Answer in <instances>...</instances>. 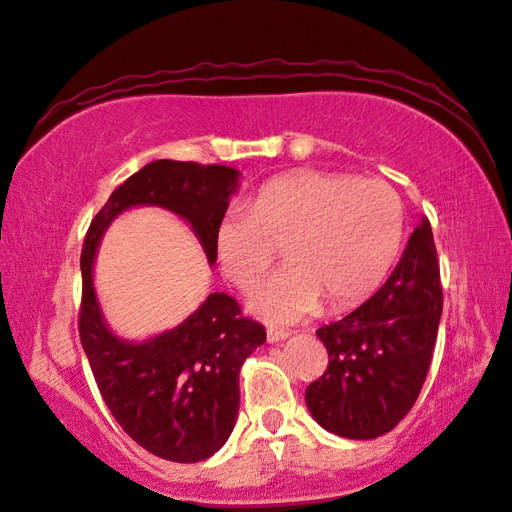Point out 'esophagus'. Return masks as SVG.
Listing matches in <instances>:
<instances>
[{"label":"esophagus","mask_w":512,"mask_h":512,"mask_svg":"<svg viewBox=\"0 0 512 512\" xmlns=\"http://www.w3.org/2000/svg\"><path fill=\"white\" fill-rule=\"evenodd\" d=\"M292 332L290 330H279V328H268V332H266V339H268V343H279V341H284V339H288Z\"/></svg>","instance_id":"esophagus-1"}]
</instances>
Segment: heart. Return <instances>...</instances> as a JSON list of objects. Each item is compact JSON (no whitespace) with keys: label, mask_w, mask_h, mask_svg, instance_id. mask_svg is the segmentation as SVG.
I'll return each instance as SVG.
<instances>
[{"label":"heart","mask_w":512,"mask_h":512,"mask_svg":"<svg viewBox=\"0 0 512 512\" xmlns=\"http://www.w3.org/2000/svg\"><path fill=\"white\" fill-rule=\"evenodd\" d=\"M405 211L398 193L376 178L295 171L266 182L250 206L224 215L215 259L231 284L250 292L281 255V270L257 292L264 319L292 323L352 308L380 286L398 255Z\"/></svg>","instance_id":"1"}]
</instances>
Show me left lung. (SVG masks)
I'll list each match as a JSON object with an SVG mask.
<instances>
[{
	"instance_id": "left-lung-1",
	"label": "left lung",
	"mask_w": 512,
	"mask_h": 512,
	"mask_svg": "<svg viewBox=\"0 0 512 512\" xmlns=\"http://www.w3.org/2000/svg\"><path fill=\"white\" fill-rule=\"evenodd\" d=\"M440 314L438 250L429 220H422L383 288L341 321L317 330L330 361L306 389L312 418L350 440H372L394 429L420 396Z\"/></svg>"
}]
</instances>
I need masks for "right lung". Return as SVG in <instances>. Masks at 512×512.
<instances>
[{"label": "right lung", "mask_w": 512, "mask_h": 512, "mask_svg": "<svg viewBox=\"0 0 512 512\" xmlns=\"http://www.w3.org/2000/svg\"><path fill=\"white\" fill-rule=\"evenodd\" d=\"M239 171L224 165L156 160L118 187L85 235L79 336L107 409L140 447L169 462H200L224 447L239 409V369L266 328L239 303L213 292L191 317L145 343L118 339L103 321L92 262L105 228L129 206L156 204L184 217L209 264Z\"/></svg>", "instance_id": "1"}]
</instances>
